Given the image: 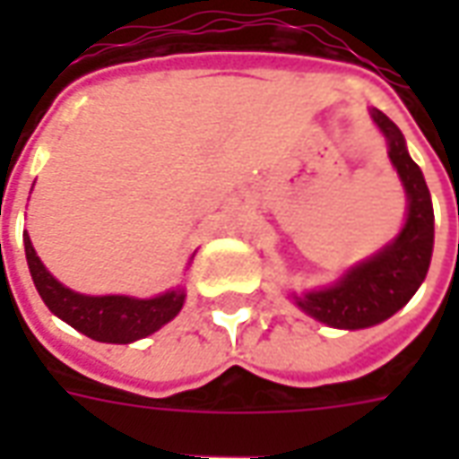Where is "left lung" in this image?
Masks as SVG:
<instances>
[{
  "instance_id": "1",
  "label": "left lung",
  "mask_w": 459,
  "mask_h": 459,
  "mask_svg": "<svg viewBox=\"0 0 459 459\" xmlns=\"http://www.w3.org/2000/svg\"><path fill=\"white\" fill-rule=\"evenodd\" d=\"M371 117L385 134L388 157L403 181L408 219L391 246L349 270L334 288L307 292L302 298L295 295L298 307L329 327L364 329L395 315L420 288L433 255V204L423 171L408 157L403 134L394 122L381 110H374Z\"/></svg>"
}]
</instances>
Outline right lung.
Wrapping results in <instances>:
<instances>
[{"mask_svg":"<svg viewBox=\"0 0 459 459\" xmlns=\"http://www.w3.org/2000/svg\"><path fill=\"white\" fill-rule=\"evenodd\" d=\"M24 248L31 278H34V285L46 302V307L95 342L130 344L134 339L157 332L161 325L177 317L184 305V290H171V292H164L160 298L152 299L122 298V295H105V298L78 295L74 290L64 288L44 268V263L39 260L26 233Z\"/></svg>","mask_w":459,"mask_h":459,"instance_id":"obj_1","label":"right lung"}]
</instances>
